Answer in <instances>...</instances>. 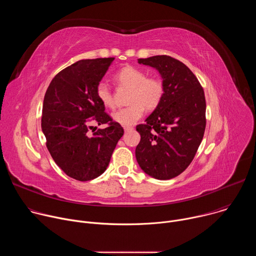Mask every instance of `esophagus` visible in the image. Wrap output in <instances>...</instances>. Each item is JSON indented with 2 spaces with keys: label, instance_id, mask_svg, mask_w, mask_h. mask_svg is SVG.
I'll use <instances>...</instances> for the list:
<instances>
[{
  "label": "esophagus",
  "instance_id": "34e87169",
  "mask_svg": "<svg viewBox=\"0 0 256 256\" xmlns=\"http://www.w3.org/2000/svg\"><path fill=\"white\" fill-rule=\"evenodd\" d=\"M134 130L132 126H124V132H128V130Z\"/></svg>",
  "mask_w": 256,
  "mask_h": 256
}]
</instances>
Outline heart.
<instances>
[{
	"label": "heart",
	"mask_w": 256,
	"mask_h": 256,
	"mask_svg": "<svg viewBox=\"0 0 256 256\" xmlns=\"http://www.w3.org/2000/svg\"><path fill=\"white\" fill-rule=\"evenodd\" d=\"M114 80L120 86L130 89V105L120 108L112 114V118L124 126L134 124L142 116L144 107L153 110L163 99L165 89L161 79L153 76L147 77V72L142 68L126 66L116 72ZM96 95L104 107H114V93L106 82L101 81L97 84Z\"/></svg>",
	"instance_id": "obj_1"
}]
</instances>
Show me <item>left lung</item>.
<instances>
[{
	"label": "left lung",
	"instance_id": "obj_1",
	"mask_svg": "<svg viewBox=\"0 0 256 256\" xmlns=\"http://www.w3.org/2000/svg\"><path fill=\"white\" fill-rule=\"evenodd\" d=\"M162 76L164 96L144 124L136 126L140 140L136 148L140 167L161 180L184 172L194 160L206 130V97L194 72L169 56L138 58Z\"/></svg>",
	"mask_w": 256,
	"mask_h": 256
}]
</instances>
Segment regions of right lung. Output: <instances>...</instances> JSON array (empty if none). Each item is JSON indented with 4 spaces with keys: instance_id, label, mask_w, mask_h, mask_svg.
Here are the masks:
<instances>
[{
    "instance_id": "right-lung-1",
    "label": "right lung",
    "mask_w": 256,
    "mask_h": 256,
    "mask_svg": "<svg viewBox=\"0 0 256 256\" xmlns=\"http://www.w3.org/2000/svg\"><path fill=\"white\" fill-rule=\"evenodd\" d=\"M114 60H81L66 66L54 76L44 95L42 128L46 148L56 165L79 181L94 179L106 170L124 134L96 95V86ZM91 121L108 126L89 135Z\"/></svg>"
}]
</instances>
